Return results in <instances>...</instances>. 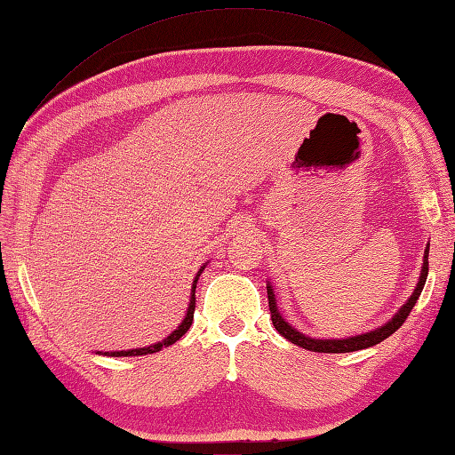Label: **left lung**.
<instances>
[{
  "instance_id": "left-lung-1",
  "label": "left lung",
  "mask_w": 455,
  "mask_h": 455,
  "mask_svg": "<svg viewBox=\"0 0 455 455\" xmlns=\"http://www.w3.org/2000/svg\"><path fill=\"white\" fill-rule=\"evenodd\" d=\"M428 247L430 243L425 247V254H423V266H420V275H419V282L415 285V290L411 293V297L407 299V301L402 305L400 311H397L390 320H387L386 324L374 328L371 331H364V334L359 336H351V338H341V339H320V338H311L303 334V331H299L297 328H293L287 320L282 316L278 305H275V295H274V287L268 282L266 283V290H268V305H270V316H272V324L274 328L280 331V334L287 339L295 343V346L308 349V351H316V353H349V351H359V349H367L376 346V343L384 341L386 338H390L394 331L400 328L405 318L411 313V308L415 307L417 299L423 291L425 282H427V275H428Z\"/></svg>"
}]
</instances>
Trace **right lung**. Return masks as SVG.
<instances>
[{"instance_id": "add662e5", "label": "right lung", "mask_w": 455, "mask_h": 455, "mask_svg": "<svg viewBox=\"0 0 455 455\" xmlns=\"http://www.w3.org/2000/svg\"><path fill=\"white\" fill-rule=\"evenodd\" d=\"M206 264L208 262H204L201 268H198V272H196V275H195V280H193V285H191V297H189V308H187V313H185V318L181 320V324L177 326L172 334L168 336V338H164L162 341H156V343H152V346H147V347H139V349H124V351H96L98 355H106V357H139V355H148V353H156V351H160L162 347H170V346H173V343L180 339L187 330L191 328V324H193V315H195V290H196V282H198V278H201V274L204 272V268H206Z\"/></svg>"}]
</instances>
